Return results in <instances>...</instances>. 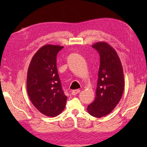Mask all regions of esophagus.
I'll use <instances>...</instances> for the list:
<instances>
[{"label":"esophagus","mask_w":147,"mask_h":147,"mask_svg":"<svg viewBox=\"0 0 147 147\" xmlns=\"http://www.w3.org/2000/svg\"><path fill=\"white\" fill-rule=\"evenodd\" d=\"M80 92V90L78 89V90H74L72 91V95H75L76 94H78V93H79Z\"/></svg>","instance_id":"34e87169"}]
</instances>
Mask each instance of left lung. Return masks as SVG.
Here are the masks:
<instances>
[{"label": "left lung", "mask_w": 147, "mask_h": 147, "mask_svg": "<svg viewBox=\"0 0 147 147\" xmlns=\"http://www.w3.org/2000/svg\"><path fill=\"white\" fill-rule=\"evenodd\" d=\"M100 55V67L95 100L87 111L95 117L109 114L116 107L123 95L124 80L120 59L114 48L104 42L92 45Z\"/></svg>", "instance_id": "obj_1"}]
</instances>
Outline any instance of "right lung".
<instances>
[{
    "label": "right lung",
    "instance_id": "obj_1",
    "mask_svg": "<svg viewBox=\"0 0 147 147\" xmlns=\"http://www.w3.org/2000/svg\"><path fill=\"white\" fill-rule=\"evenodd\" d=\"M64 47L45 45L32 59L27 73L26 89L31 102L49 117L64 111L67 101L57 73L56 57Z\"/></svg>",
    "mask_w": 147,
    "mask_h": 147
}]
</instances>
